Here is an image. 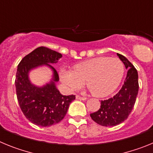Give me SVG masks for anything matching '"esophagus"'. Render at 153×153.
I'll return each instance as SVG.
<instances>
[{
  "instance_id": "obj_1",
  "label": "esophagus",
  "mask_w": 153,
  "mask_h": 153,
  "mask_svg": "<svg viewBox=\"0 0 153 153\" xmlns=\"http://www.w3.org/2000/svg\"><path fill=\"white\" fill-rule=\"evenodd\" d=\"M76 100H86V97H80V96L79 95L76 96Z\"/></svg>"
}]
</instances>
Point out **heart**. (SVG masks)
<instances>
[{
  "label": "heart",
  "instance_id": "heart-1",
  "mask_svg": "<svg viewBox=\"0 0 153 153\" xmlns=\"http://www.w3.org/2000/svg\"><path fill=\"white\" fill-rule=\"evenodd\" d=\"M124 64L117 57H97L77 63L74 70L62 68L60 78L70 91H75L84 82L93 96L107 97L116 90L124 74Z\"/></svg>",
  "mask_w": 153,
  "mask_h": 153
}]
</instances>
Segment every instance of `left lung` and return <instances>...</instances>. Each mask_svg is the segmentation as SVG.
I'll return each instance as SVG.
<instances>
[{"instance_id": "obj_1", "label": "left lung", "mask_w": 153, "mask_h": 153, "mask_svg": "<svg viewBox=\"0 0 153 153\" xmlns=\"http://www.w3.org/2000/svg\"><path fill=\"white\" fill-rule=\"evenodd\" d=\"M117 56L128 69L124 84L114 97L101 100L100 109L90 114L92 120L102 126H115L124 122L134 107L139 91L136 69L125 56L120 53Z\"/></svg>"}]
</instances>
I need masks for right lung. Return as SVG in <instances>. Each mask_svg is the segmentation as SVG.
Returning a JSON list of instances; mask_svg holds the SVG:
<instances>
[{"label":"right lung","mask_w":153,"mask_h":153,"mask_svg":"<svg viewBox=\"0 0 153 153\" xmlns=\"http://www.w3.org/2000/svg\"><path fill=\"white\" fill-rule=\"evenodd\" d=\"M61 57L60 53L40 47L24 56L17 66L15 86L18 103L26 118L36 126H50L60 122L70 102L76 99L74 95H62L55 86L59 75L51 64L57 63ZM43 65L49 66L54 76L51 83L38 88L30 83L28 74L31 69Z\"/></svg>","instance_id":"obj_1"}]
</instances>
